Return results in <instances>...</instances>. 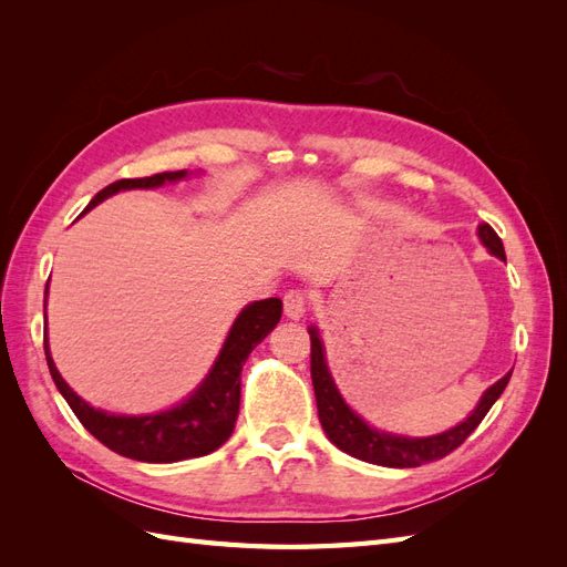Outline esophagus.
<instances>
[{
	"label": "esophagus",
	"mask_w": 567,
	"mask_h": 567,
	"mask_svg": "<svg viewBox=\"0 0 567 567\" xmlns=\"http://www.w3.org/2000/svg\"><path fill=\"white\" fill-rule=\"evenodd\" d=\"M305 310H307L305 290H300V288L288 290V293L284 296V312H286V317L288 319H300L305 315Z\"/></svg>",
	"instance_id": "obj_1"
}]
</instances>
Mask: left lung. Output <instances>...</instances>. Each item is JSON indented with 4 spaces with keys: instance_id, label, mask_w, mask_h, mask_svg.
Masks as SVG:
<instances>
[{
    "instance_id": "left-lung-1",
    "label": "left lung",
    "mask_w": 567,
    "mask_h": 567,
    "mask_svg": "<svg viewBox=\"0 0 567 567\" xmlns=\"http://www.w3.org/2000/svg\"><path fill=\"white\" fill-rule=\"evenodd\" d=\"M480 241L487 246L492 255L499 257V260L506 262V252L502 238L496 236V231L483 221L477 227ZM310 340H312V354H310V369H312V385H315V398H317V411H319V421L326 437H329L338 450L346 454L362 458L369 463H375V466H388V468H416L421 463L427 461H437L442 456L452 454L458 444L466 442V437L475 431L487 416V411L492 404L499 400V394L508 385L511 373H506L502 381H496L483 398H480L477 406L473 409V414L454 425L452 431L431 435V437H402V435H390L381 433L371 427L364 419H359L354 411L346 404V400L340 398V392L331 379L329 367H326V357H323V342L319 338V331L310 329Z\"/></svg>"
}]
</instances>
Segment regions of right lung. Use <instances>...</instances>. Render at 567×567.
Returning a JSON list of instances; mask_svg holds the SVG:
<instances>
[{"mask_svg":"<svg viewBox=\"0 0 567 567\" xmlns=\"http://www.w3.org/2000/svg\"><path fill=\"white\" fill-rule=\"evenodd\" d=\"M184 177L186 169L151 175L142 179H117L106 188H101L90 200L87 208H84V213L92 210L104 198L125 192V188H153ZM281 312L284 305L279 298H267L246 305L244 312L236 317L217 362L213 364L210 373L205 375V381L182 404L148 416H115L90 406L61 379L54 359H51L47 338L44 354L49 373L59 392L71 404L80 423L101 444H106L115 454L134 461L175 463L210 454L229 440V435L234 433V423L238 419V404H241V369L257 342H262L267 333H271L274 326L279 323Z\"/></svg>","mask_w":567,"mask_h":567,"instance_id":"obj_1","label":"right lung"}]
</instances>
